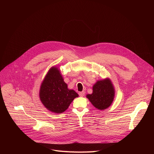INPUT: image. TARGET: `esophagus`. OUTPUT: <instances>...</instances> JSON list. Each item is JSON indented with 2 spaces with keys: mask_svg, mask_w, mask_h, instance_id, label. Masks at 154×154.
Masks as SVG:
<instances>
[{
  "mask_svg": "<svg viewBox=\"0 0 154 154\" xmlns=\"http://www.w3.org/2000/svg\"><path fill=\"white\" fill-rule=\"evenodd\" d=\"M79 94L80 97H83L85 96V93L84 92H79Z\"/></svg>",
  "mask_w": 154,
  "mask_h": 154,
  "instance_id": "1",
  "label": "esophagus"
}]
</instances>
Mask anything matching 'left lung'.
Segmentation results:
<instances>
[{"label":"left lung","mask_w":154,"mask_h":154,"mask_svg":"<svg viewBox=\"0 0 154 154\" xmlns=\"http://www.w3.org/2000/svg\"><path fill=\"white\" fill-rule=\"evenodd\" d=\"M114 97V86L109 79L97 81L93 85V93L86 95L93 106L99 109H105L110 106Z\"/></svg>","instance_id":"left-lung-1"}]
</instances>
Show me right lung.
<instances>
[{"label":"right lung","instance_id":"1","mask_svg":"<svg viewBox=\"0 0 154 154\" xmlns=\"http://www.w3.org/2000/svg\"><path fill=\"white\" fill-rule=\"evenodd\" d=\"M78 96L75 91L68 88L60 70L56 67L51 68L42 81L39 90V98L45 106L52 112L61 113Z\"/></svg>","mask_w":154,"mask_h":154}]
</instances>
